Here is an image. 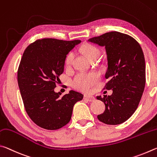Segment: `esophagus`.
I'll return each instance as SVG.
<instances>
[{"label": "esophagus", "instance_id": "obj_1", "mask_svg": "<svg viewBox=\"0 0 157 157\" xmlns=\"http://www.w3.org/2000/svg\"><path fill=\"white\" fill-rule=\"evenodd\" d=\"M84 98L85 99H87L88 101H93L94 100V97H92V96H90V95H87V94H86L84 96Z\"/></svg>", "mask_w": 157, "mask_h": 157}]
</instances>
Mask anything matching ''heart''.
Returning a JSON list of instances; mask_svg holds the SVG:
<instances>
[{
	"label": "heart",
	"instance_id": "b5f03b06",
	"mask_svg": "<svg viewBox=\"0 0 157 157\" xmlns=\"http://www.w3.org/2000/svg\"><path fill=\"white\" fill-rule=\"evenodd\" d=\"M81 50L88 60L93 56H98L100 54L99 49L90 44L83 45L81 48ZM73 59L74 54L72 52H70L65 58V65L67 66L70 65ZM98 81V76L94 72H79L74 76L72 84L76 89L87 91L94 86Z\"/></svg>",
	"mask_w": 157,
	"mask_h": 157
}]
</instances>
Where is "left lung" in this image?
Returning <instances> with one entry per match:
<instances>
[{"label": "left lung", "instance_id": "8db88e82", "mask_svg": "<svg viewBox=\"0 0 157 157\" xmlns=\"http://www.w3.org/2000/svg\"><path fill=\"white\" fill-rule=\"evenodd\" d=\"M88 41L105 47L108 60L105 78L109 79L105 88L112 90L110 96L97 97L105 105V110L97 118L105 124H121L136 111L144 91V52L134 38L119 32L105 33Z\"/></svg>", "mask_w": 157, "mask_h": 157}]
</instances>
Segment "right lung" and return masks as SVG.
<instances>
[{"mask_svg":"<svg viewBox=\"0 0 157 157\" xmlns=\"http://www.w3.org/2000/svg\"><path fill=\"white\" fill-rule=\"evenodd\" d=\"M80 43L43 38L24 52L18 70V87L27 114L40 128L54 130L67 124L74 104L83 99V94L74 90L63 96L54 91L66 56Z\"/></svg>","mask_w":157,"mask_h":157,"instance_id":"obj_1","label":"right lung"}]
</instances>
